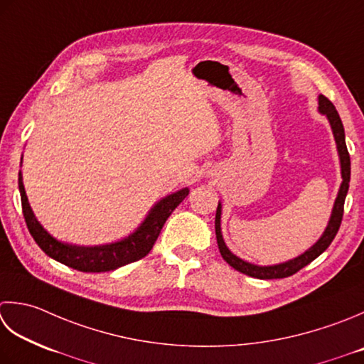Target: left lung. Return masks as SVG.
Masks as SVG:
<instances>
[{"instance_id": "1", "label": "left lung", "mask_w": 364, "mask_h": 364, "mask_svg": "<svg viewBox=\"0 0 364 364\" xmlns=\"http://www.w3.org/2000/svg\"><path fill=\"white\" fill-rule=\"evenodd\" d=\"M318 112L326 117V119H328V123L331 126L333 137H334V141H336V148H338L339 164H341V178H343V183H341V186H339L336 200H334V205H333L328 225H326V229L322 233V237H320L309 249H306L303 254L298 255V257L290 259V260L282 262V263H276V265L262 267V265H255V263L240 259L238 255H235L230 249L227 247L225 241L223 238V230H220V215H223V205H220V202H219L218 210H216V219H215V229H216V240H218L219 252H220V255H223V259L229 263L232 268L237 269V272L247 274L251 277H257V279H281V277L291 276L296 272H300V269L304 268L306 265H309L312 260L317 259L318 255L331 245L334 237H336V233L341 227V220H343V215H344V202H346V196L348 191V183H350V156H348V151H347L346 132H344L343 121H341V118H339L336 107H334L331 104V101H328V99H326L323 95L318 96Z\"/></svg>"}]
</instances>
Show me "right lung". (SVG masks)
<instances>
[{"label": "right lung", "instance_id": "right-lung-1", "mask_svg": "<svg viewBox=\"0 0 364 364\" xmlns=\"http://www.w3.org/2000/svg\"><path fill=\"white\" fill-rule=\"evenodd\" d=\"M18 191L21 197V210H23L25 223L38 246L48 257L83 273L110 272V269H117L119 267L127 265V263L144 259L153 249V245L158 240L167 218L172 215V211L189 194V188H183L173 192V194H168L161 198L148 211L146 218L141 220V224L137 229L123 240L99 246H77L56 240L36 219L30 202H28L21 172H18Z\"/></svg>", "mask_w": 364, "mask_h": 364}]
</instances>
